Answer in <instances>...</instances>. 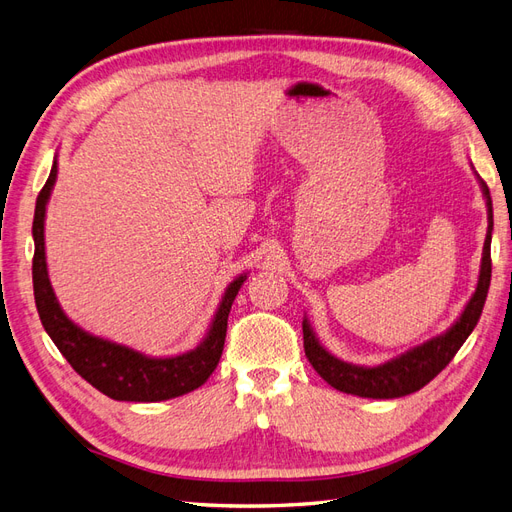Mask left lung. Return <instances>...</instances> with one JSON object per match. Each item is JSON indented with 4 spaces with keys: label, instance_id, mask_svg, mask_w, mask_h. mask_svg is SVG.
<instances>
[{
    "label": "left lung",
    "instance_id": "1",
    "mask_svg": "<svg viewBox=\"0 0 512 512\" xmlns=\"http://www.w3.org/2000/svg\"><path fill=\"white\" fill-rule=\"evenodd\" d=\"M478 177V175H476ZM480 190H483L485 203H487V237L483 245V260H480V273L476 290L470 297L468 305L463 307L459 318L448 327L444 333L427 339L421 346H414L404 354L395 356V359L367 367V365H354L337 359L324 348L312 329V324L303 318V346L305 356L318 371L324 382H329L333 389L359 395L369 399H395L410 393L421 391L427 382L436 378L440 371L453 361L457 350L474 331L476 322L483 314V305L487 299V290L491 282V230H493V207H491V194L487 183L478 177Z\"/></svg>",
    "mask_w": 512,
    "mask_h": 512
}]
</instances>
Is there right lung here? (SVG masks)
I'll use <instances>...</instances> for the list:
<instances>
[{
  "label": "right lung",
  "instance_id": "1",
  "mask_svg": "<svg viewBox=\"0 0 512 512\" xmlns=\"http://www.w3.org/2000/svg\"><path fill=\"white\" fill-rule=\"evenodd\" d=\"M55 179L57 156L53 160L51 175L38 194L32 228L36 245L32 267L34 297L42 327L53 339V344L66 356L76 374L115 401H164L203 386L220 363L230 307L239 294V288L247 280V273H241L228 284L205 339L194 350L175 356H149L130 346L89 333L72 322L61 309L49 280V269H46L44 218Z\"/></svg>",
  "mask_w": 512,
  "mask_h": 512
}]
</instances>
